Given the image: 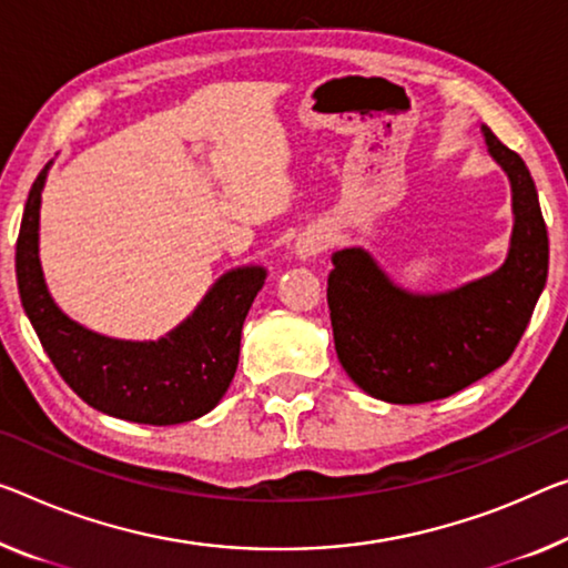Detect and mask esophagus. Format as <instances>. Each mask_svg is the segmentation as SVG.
<instances>
[{
    "label": "esophagus",
    "instance_id": "obj_1",
    "mask_svg": "<svg viewBox=\"0 0 568 568\" xmlns=\"http://www.w3.org/2000/svg\"><path fill=\"white\" fill-rule=\"evenodd\" d=\"M325 246H327V239H322L320 233H304L300 243H296V254H300L302 258L317 256Z\"/></svg>",
    "mask_w": 568,
    "mask_h": 568
}]
</instances>
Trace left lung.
I'll list each match as a JSON object with an SVG mask.
<instances>
[{"instance_id": "obj_1", "label": "left lung", "mask_w": 568, "mask_h": 568, "mask_svg": "<svg viewBox=\"0 0 568 568\" xmlns=\"http://www.w3.org/2000/svg\"><path fill=\"white\" fill-rule=\"evenodd\" d=\"M487 150L513 187L510 251L490 276L444 294H408L361 248L333 256L327 304L337 361L373 398L426 404L447 398L508 361L548 276V233L534 178L483 126Z\"/></svg>"}]
</instances>
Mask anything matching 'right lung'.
Instances as JSON below:
<instances>
[{
  "label": "right lung",
  "instance_id": "1",
  "mask_svg": "<svg viewBox=\"0 0 568 568\" xmlns=\"http://www.w3.org/2000/svg\"><path fill=\"white\" fill-rule=\"evenodd\" d=\"M48 168L32 182L24 203L14 268L22 307L60 378L89 406L126 422L170 426L207 414L239 368L243 320L266 272L246 266L221 276L193 317L156 343L95 335L55 307L42 278L38 225Z\"/></svg>",
  "mask_w": 568,
  "mask_h": 568
}]
</instances>
